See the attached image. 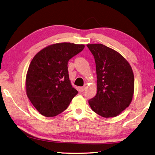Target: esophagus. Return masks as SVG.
<instances>
[{"label": "esophagus", "instance_id": "1", "mask_svg": "<svg viewBox=\"0 0 155 155\" xmlns=\"http://www.w3.org/2000/svg\"><path fill=\"white\" fill-rule=\"evenodd\" d=\"M85 89H86V86H83V87H81V92H83Z\"/></svg>", "mask_w": 155, "mask_h": 155}]
</instances>
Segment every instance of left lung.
Returning <instances> with one entry per match:
<instances>
[{"label": "left lung", "instance_id": "8db88e82", "mask_svg": "<svg viewBox=\"0 0 155 155\" xmlns=\"http://www.w3.org/2000/svg\"><path fill=\"white\" fill-rule=\"evenodd\" d=\"M96 63L97 93L88 100L91 109L105 118L114 117L133 99L134 74L123 56L102 44L87 45Z\"/></svg>", "mask_w": 155, "mask_h": 155}]
</instances>
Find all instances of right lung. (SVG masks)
Masks as SVG:
<instances>
[{
	"mask_svg": "<svg viewBox=\"0 0 155 155\" xmlns=\"http://www.w3.org/2000/svg\"><path fill=\"white\" fill-rule=\"evenodd\" d=\"M84 48V45L57 43L45 47L32 58L26 77V91L42 115L57 116L77 94L69 80L68 62Z\"/></svg>",
	"mask_w": 155,
	"mask_h": 155,
	"instance_id": "obj_1",
	"label": "right lung"
}]
</instances>
